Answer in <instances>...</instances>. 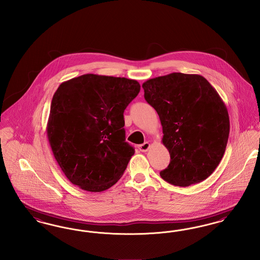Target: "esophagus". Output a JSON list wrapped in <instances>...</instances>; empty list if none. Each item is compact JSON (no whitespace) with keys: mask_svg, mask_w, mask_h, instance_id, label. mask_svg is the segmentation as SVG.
I'll list each match as a JSON object with an SVG mask.
<instances>
[{"mask_svg":"<svg viewBox=\"0 0 260 260\" xmlns=\"http://www.w3.org/2000/svg\"><path fill=\"white\" fill-rule=\"evenodd\" d=\"M150 147V145H149V143H144L143 145H141V146H139V149L141 150V151H143V152H146L147 151V149Z\"/></svg>","mask_w":260,"mask_h":260,"instance_id":"esophagus-1","label":"esophagus"}]
</instances>
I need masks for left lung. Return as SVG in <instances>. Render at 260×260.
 <instances>
[{
  "instance_id": "1",
  "label": "left lung",
  "mask_w": 260,
  "mask_h": 260,
  "mask_svg": "<svg viewBox=\"0 0 260 260\" xmlns=\"http://www.w3.org/2000/svg\"><path fill=\"white\" fill-rule=\"evenodd\" d=\"M143 88L158 113L171 157L161 178L181 187L206 180L223 157L230 130L218 93L202 76L182 73L148 79Z\"/></svg>"
}]
</instances>
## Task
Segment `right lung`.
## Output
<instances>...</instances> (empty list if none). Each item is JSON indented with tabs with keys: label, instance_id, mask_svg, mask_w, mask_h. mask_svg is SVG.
I'll return each mask as SVG.
<instances>
[{
	"label": "right lung",
	"instance_id": "obj_1",
	"mask_svg": "<svg viewBox=\"0 0 260 260\" xmlns=\"http://www.w3.org/2000/svg\"><path fill=\"white\" fill-rule=\"evenodd\" d=\"M141 89L135 79L82 75L53 95L47 138L65 176L90 192L112 187L135 153L125 142L126 107Z\"/></svg>",
	"mask_w": 260,
	"mask_h": 260
}]
</instances>
